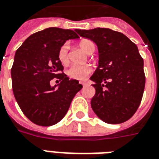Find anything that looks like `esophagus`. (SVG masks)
Returning <instances> with one entry per match:
<instances>
[{
  "label": "esophagus",
  "mask_w": 159,
  "mask_h": 159,
  "mask_svg": "<svg viewBox=\"0 0 159 159\" xmlns=\"http://www.w3.org/2000/svg\"><path fill=\"white\" fill-rule=\"evenodd\" d=\"M81 84H82L83 86H85L86 85V82H81Z\"/></svg>",
  "instance_id": "1"
}]
</instances>
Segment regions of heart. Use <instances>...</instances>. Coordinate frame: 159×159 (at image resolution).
<instances>
[{"label": "heart", "mask_w": 159, "mask_h": 159, "mask_svg": "<svg viewBox=\"0 0 159 159\" xmlns=\"http://www.w3.org/2000/svg\"><path fill=\"white\" fill-rule=\"evenodd\" d=\"M80 48L87 54L94 50V44L90 39H83L79 43ZM58 60L62 65H67L69 62V44L64 43L58 50ZM92 71V68L89 65H73L67 70V74L70 78L82 81Z\"/></svg>", "instance_id": "1"}]
</instances>
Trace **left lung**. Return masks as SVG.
<instances>
[{
	"instance_id": "1",
	"label": "left lung",
	"mask_w": 159,
	"mask_h": 159,
	"mask_svg": "<svg viewBox=\"0 0 159 159\" xmlns=\"http://www.w3.org/2000/svg\"><path fill=\"white\" fill-rule=\"evenodd\" d=\"M75 31L98 46V66L90 77L95 89L94 112L108 124L127 121L139 107L145 89L144 61L137 45L108 28Z\"/></svg>"
}]
</instances>
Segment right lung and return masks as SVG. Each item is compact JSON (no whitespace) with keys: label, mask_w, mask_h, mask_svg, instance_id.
<instances>
[{"label":"right lung","mask_w":159,"mask_h":159,"mask_svg":"<svg viewBox=\"0 0 159 159\" xmlns=\"http://www.w3.org/2000/svg\"><path fill=\"white\" fill-rule=\"evenodd\" d=\"M79 36L72 30L50 27L31 34L16 51L11 69L15 99L23 114L40 126L61 121L71 102L82 88L77 80H69L58 60V50L69 39ZM53 78L61 81L51 87Z\"/></svg>","instance_id":"1"}]
</instances>
